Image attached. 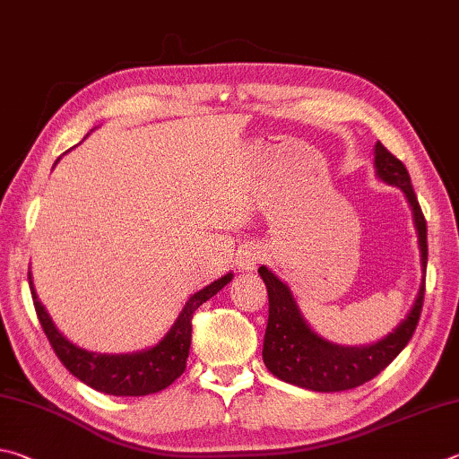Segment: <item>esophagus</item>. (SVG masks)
Listing matches in <instances>:
<instances>
[{
    "label": "esophagus",
    "instance_id": "34e87169",
    "mask_svg": "<svg viewBox=\"0 0 459 459\" xmlns=\"http://www.w3.org/2000/svg\"><path fill=\"white\" fill-rule=\"evenodd\" d=\"M264 254L258 246H244L242 250L238 252V266L242 272H252L258 266Z\"/></svg>",
    "mask_w": 459,
    "mask_h": 459
}]
</instances>
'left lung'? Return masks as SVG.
<instances>
[{
    "label": "left lung",
    "mask_w": 459,
    "mask_h": 459,
    "mask_svg": "<svg viewBox=\"0 0 459 459\" xmlns=\"http://www.w3.org/2000/svg\"><path fill=\"white\" fill-rule=\"evenodd\" d=\"M375 175L383 183L403 191L407 204L411 207L423 274L413 307L409 308L407 316L379 341L359 344V347L336 344L312 331L288 284L266 266H260L258 272L268 288L270 302L262 359L268 371L278 377L280 381L318 393L355 389L379 375L405 349V344L415 333L425 294L428 225H425V217L405 165L397 157H393L379 141L375 144Z\"/></svg>",
    "instance_id": "1"
}]
</instances>
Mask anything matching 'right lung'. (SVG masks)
I'll return each mask as SVG.
<instances>
[{
  "instance_id": "add662e5",
  "label": "right lung",
  "mask_w": 459,
  "mask_h": 459,
  "mask_svg": "<svg viewBox=\"0 0 459 459\" xmlns=\"http://www.w3.org/2000/svg\"><path fill=\"white\" fill-rule=\"evenodd\" d=\"M58 160H56V163H58ZM28 278L39 325H42L48 341H50L54 352L62 360V365L66 367L78 381H82L94 391L107 393V395L115 397H141L167 389L169 385L183 375L185 367H187L191 347L193 312H195L201 304L212 299V296L220 292L225 284H230L234 274L228 272L225 276L217 278L215 282L207 284L205 288H201L199 292L189 296V300L185 302V307L179 312V316H177L173 326L169 328L167 334L155 344V347L136 352H120V355L86 351L68 341L66 336L58 331V326L54 325V320L48 315L44 304L39 302L34 288V280H31V272Z\"/></svg>"
}]
</instances>
